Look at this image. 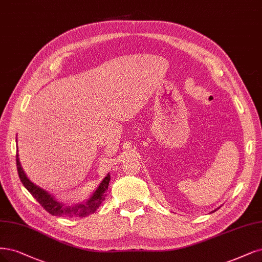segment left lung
Returning <instances> with one entry per match:
<instances>
[{
    "label": "left lung",
    "instance_id": "obj_1",
    "mask_svg": "<svg viewBox=\"0 0 262 262\" xmlns=\"http://www.w3.org/2000/svg\"><path fill=\"white\" fill-rule=\"evenodd\" d=\"M217 209H219V208H217ZM217 209H214V210H212L211 212H214V211H217Z\"/></svg>",
    "mask_w": 262,
    "mask_h": 262
}]
</instances>
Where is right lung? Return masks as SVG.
Listing matches in <instances>:
<instances>
[{
    "label": "right lung",
    "instance_id": "add662e5",
    "mask_svg": "<svg viewBox=\"0 0 262 262\" xmlns=\"http://www.w3.org/2000/svg\"><path fill=\"white\" fill-rule=\"evenodd\" d=\"M17 141V140H16ZM16 164L18 174L24 186L28 189V192L37 200L43 208L50 212L52 215H58V217H86V215L94 213L95 210L100 207V205L104 202L106 197V192L108 189V184L111 181V174L108 173L96 187L95 191L92 195L89 197L83 203L75 204L73 206H67L58 202L55 196L45 191L44 188L34 184L26 176L25 171L20 165L19 155H18V148H17V155H16Z\"/></svg>",
    "mask_w": 262,
    "mask_h": 262
}]
</instances>
